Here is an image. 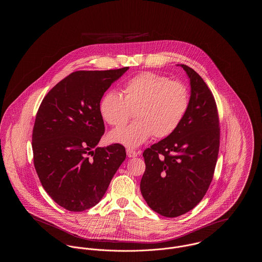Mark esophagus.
Returning <instances> with one entry per match:
<instances>
[{
    "mask_svg": "<svg viewBox=\"0 0 262 262\" xmlns=\"http://www.w3.org/2000/svg\"><path fill=\"white\" fill-rule=\"evenodd\" d=\"M126 154H127V156L128 157H137V155H138V153H137V151H135V150L133 149H126Z\"/></svg>",
    "mask_w": 262,
    "mask_h": 262,
    "instance_id": "obj_1",
    "label": "esophagus"
}]
</instances>
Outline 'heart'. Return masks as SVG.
<instances>
[{"mask_svg":"<svg viewBox=\"0 0 262 262\" xmlns=\"http://www.w3.org/2000/svg\"><path fill=\"white\" fill-rule=\"evenodd\" d=\"M189 102L186 84L145 72L125 82L124 96L108 91L100 101L99 111L102 119L115 127L125 125L135 111L136 122L109 136L110 141L133 148L152 136L165 138L174 134L187 115Z\"/></svg>","mask_w":262,"mask_h":262,"instance_id":"obj_1","label":"heart"}]
</instances>
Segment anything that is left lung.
I'll return each instance as SVG.
<instances>
[{
    "mask_svg": "<svg viewBox=\"0 0 262 262\" xmlns=\"http://www.w3.org/2000/svg\"><path fill=\"white\" fill-rule=\"evenodd\" d=\"M190 81V102L178 129L144 150L140 190L150 208L178 217L194 208L211 184L220 145L217 105L195 71L181 64Z\"/></svg>",
    "mask_w": 262,
    "mask_h": 262,
    "instance_id": "left-lung-1",
    "label": "left lung"
}]
</instances>
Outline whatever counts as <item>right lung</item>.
I'll return each instance as SVG.
<instances>
[{
    "label": "right lung",
    "instance_id": "1",
    "mask_svg": "<svg viewBox=\"0 0 262 262\" xmlns=\"http://www.w3.org/2000/svg\"><path fill=\"white\" fill-rule=\"evenodd\" d=\"M127 70L72 73L40 104L32 132L34 167L51 199L69 211L96 205L125 161L122 144L96 145L105 132L101 98Z\"/></svg>",
    "mask_w": 262,
    "mask_h": 262
}]
</instances>
